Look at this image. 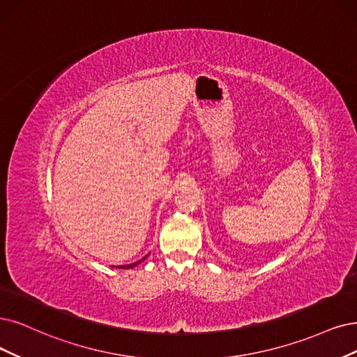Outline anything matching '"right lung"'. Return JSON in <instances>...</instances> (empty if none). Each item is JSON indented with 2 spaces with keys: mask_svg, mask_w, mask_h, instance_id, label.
Segmentation results:
<instances>
[{
  "mask_svg": "<svg viewBox=\"0 0 357 357\" xmlns=\"http://www.w3.org/2000/svg\"><path fill=\"white\" fill-rule=\"evenodd\" d=\"M145 257H147V256H145ZM145 257H142L141 260H138V261H135V263H130V265H125V266H117V268H119V269H129V268L132 269V268H135L137 265H139V263H141V261H142Z\"/></svg>",
  "mask_w": 357,
  "mask_h": 357,
  "instance_id": "1",
  "label": "right lung"
}]
</instances>
